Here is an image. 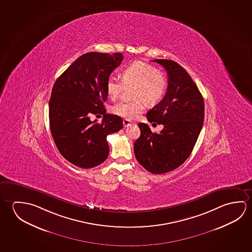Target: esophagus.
I'll return each instance as SVG.
<instances>
[{"instance_id": "34e87169", "label": "esophagus", "mask_w": 252, "mask_h": 252, "mask_svg": "<svg viewBox=\"0 0 252 252\" xmlns=\"http://www.w3.org/2000/svg\"><path fill=\"white\" fill-rule=\"evenodd\" d=\"M123 125H124V127H128L129 126H131L132 125V122L130 121V120H123Z\"/></svg>"}]
</instances>
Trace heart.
Here are the masks:
<instances>
[{"instance_id": "1", "label": "heart", "mask_w": 252, "mask_h": 252, "mask_svg": "<svg viewBox=\"0 0 252 252\" xmlns=\"http://www.w3.org/2000/svg\"><path fill=\"white\" fill-rule=\"evenodd\" d=\"M120 78L111 77L106 82V93L109 98L115 100L126 88L132 89V102H120L112 107V113L126 120H133L147 105H155L165 95L168 81L165 74L147 62L137 61L120 71Z\"/></svg>"}]
</instances>
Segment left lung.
Returning a JSON list of instances; mask_svg holds the SVG:
<instances>
[{
    "label": "left lung",
    "mask_w": 252,
    "mask_h": 252,
    "mask_svg": "<svg viewBox=\"0 0 252 252\" xmlns=\"http://www.w3.org/2000/svg\"><path fill=\"white\" fill-rule=\"evenodd\" d=\"M168 74L164 97L149 110L150 123L163 125L160 132H152L140 123V136L134 142V155L149 172L163 174L182 165L193 149L202 129L205 104L201 93L189 74L169 60H154Z\"/></svg>",
    "instance_id": "obj_1"
}]
</instances>
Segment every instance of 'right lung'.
Segmentation results:
<instances>
[{
  "label": "right lung",
  "mask_w": 252,
  "mask_h": 252,
  "mask_svg": "<svg viewBox=\"0 0 252 252\" xmlns=\"http://www.w3.org/2000/svg\"><path fill=\"white\" fill-rule=\"evenodd\" d=\"M123 60L120 53H87L59 77L49 103L50 129L62 157L83 169L99 165L109 155L106 137L123 127L120 116L105 113L106 82ZM103 114L101 124L90 116Z\"/></svg>",
  "instance_id": "1"
}]
</instances>
